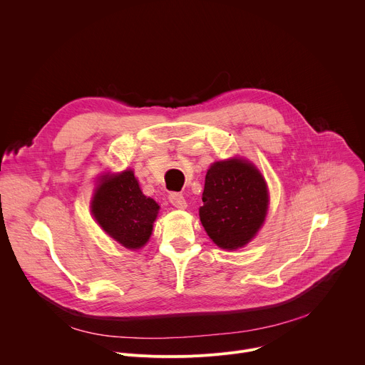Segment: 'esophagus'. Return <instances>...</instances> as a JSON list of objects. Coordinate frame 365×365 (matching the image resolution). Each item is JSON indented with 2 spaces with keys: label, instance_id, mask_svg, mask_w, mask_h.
Segmentation results:
<instances>
[{
  "label": "esophagus",
  "instance_id": "obj_1",
  "mask_svg": "<svg viewBox=\"0 0 365 365\" xmlns=\"http://www.w3.org/2000/svg\"><path fill=\"white\" fill-rule=\"evenodd\" d=\"M169 200H170V203H172L173 206L179 207V210H185V207L187 206V203H186V200H185V196H183L182 193H178V192H172V193L169 195Z\"/></svg>",
  "mask_w": 365,
  "mask_h": 365
}]
</instances>
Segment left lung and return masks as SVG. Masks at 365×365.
Returning a JSON list of instances; mask_svg holds the SVG:
<instances>
[{
	"label": "left lung",
	"instance_id": "8db88e82",
	"mask_svg": "<svg viewBox=\"0 0 365 365\" xmlns=\"http://www.w3.org/2000/svg\"><path fill=\"white\" fill-rule=\"evenodd\" d=\"M200 222L221 248L244 247L263 225L267 185L251 163L241 159L214 163L205 178Z\"/></svg>",
	"mask_w": 365,
	"mask_h": 365
}]
</instances>
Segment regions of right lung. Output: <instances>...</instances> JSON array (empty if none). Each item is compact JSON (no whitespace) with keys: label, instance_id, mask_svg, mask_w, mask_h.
<instances>
[{"label":"right lung","instance_id":"right-lung-1","mask_svg":"<svg viewBox=\"0 0 365 365\" xmlns=\"http://www.w3.org/2000/svg\"><path fill=\"white\" fill-rule=\"evenodd\" d=\"M159 205L143 195L131 170L103 180L92 199V214L110 237L127 248L143 247L153 230Z\"/></svg>","mask_w":365,"mask_h":365}]
</instances>
